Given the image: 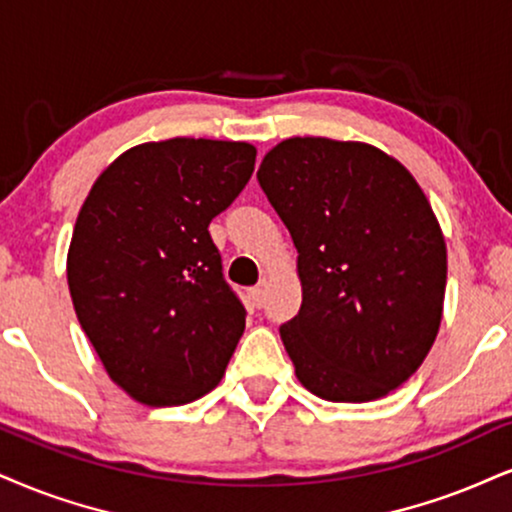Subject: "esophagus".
<instances>
[{"label": "esophagus", "instance_id": "esophagus-1", "mask_svg": "<svg viewBox=\"0 0 512 512\" xmlns=\"http://www.w3.org/2000/svg\"><path fill=\"white\" fill-rule=\"evenodd\" d=\"M249 304L254 308H261L266 304V285H256L249 289Z\"/></svg>", "mask_w": 512, "mask_h": 512}]
</instances>
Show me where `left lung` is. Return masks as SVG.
Instances as JSON below:
<instances>
[{"instance_id": "8db88e82", "label": "left lung", "mask_w": 512, "mask_h": 512, "mask_svg": "<svg viewBox=\"0 0 512 512\" xmlns=\"http://www.w3.org/2000/svg\"><path fill=\"white\" fill-rule=\"evenodd\" d=\"M263 192L294 239L299 315L280 327L296 380L325 401L387 396L437 339L446 242L410 170L365 142L289 137Z\"/></svg>"}]
</instances>
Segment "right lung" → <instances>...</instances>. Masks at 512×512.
<instances>
[{
  "label": "right lung",
  "instance_id": "add662e5",
  "mask_svg": "<svg viewBox=\"0 0 512 512\" xmlns=\"http://www.w3.org/2000/svg\"><path fill=\"white\" fill-rule=\"evenodd\" d=\"M254 163L246 142L137 144L80 208L66 261L75 315L111 380L144 406H182L223 380L246 311L208 223Z\"/></svg>",
  "mask_w": 512,
  "mask_h": 512
}]
</instances>
